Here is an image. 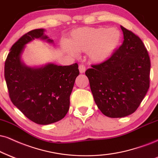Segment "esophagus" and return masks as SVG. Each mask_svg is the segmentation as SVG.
<instances>
[{"instance_id":"obj_1","label":"esophagus","mask_w":158,"mask_h":158,"mask_svg":"<svg viewBox=\"0 0 158 158\" xmlns=\"http://www.w3.org/2000/svg\"><path fill=\"white\" fill-rule=\"evenodd\" d=\"M79 71L81 73H84L85 71V67L83 64H80L79 65Z\"/></svg>"}]
</instances>
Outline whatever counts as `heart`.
Returning a JSON list of instances; mask_svg holds the SVG:
<instances>
[{
    "instance_id": "1",
    "label": "heart",
    "mask_w": 158,
    "mask_h": 158,
    "mask_svg": "<svg viewBox=\"0 0 158 158\" xmlns=\"http://www.w3.org/2000/svg\"><path fill=\"white\" fill-rule=\"evenodd\" d=\"M120 38V32L116 28L81 27L71 33L68 40L69 46L64 48L71 54H75V51L88 52L91 61L102 63L112 56Z\"/></svg>"
}]
</instances>
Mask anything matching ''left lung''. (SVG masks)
Returning a JSON list of instances; mask_svg holds the SVG:
<instances>
[{
  "label": "left lung",
  "instance_id": "obj_1",
  "mask_svg": "<svg viewBox=\"0 0 158 158\" xmlns=\"http://www.w3.org/2000/svg\"><path fill=\"white\" fill-rule=\"evenodd\" d=\"M123 43L108 60L85 71L98 108L110 118L137 110L149 88L150 58L142 40L121 26Z\"/></svg>",
  "mask_w": 158,
  "mask_h": 158
}]
</instances>
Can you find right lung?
<instances>
[{
	"instance_id": "right-lung-1",
	"label": "right lung",
	"mask_w": 158,
	"mask_h": 158,
	"mask_svg": "<svg viewBox=\"0 0 158 158\" xmlns=\"http://www.w3.org/2000/svg\"><path fill=\"white\" fill-rule=\"evenodd\" d=\"M36 38L48 39L44 29L31 31L13 44L5 61L4 77L13 104L32 122L49 124L62 119L69 110L70 94L79 75L78 64L25 67L19 56L25 44Z\"/></svg>"
}]
</instances>
